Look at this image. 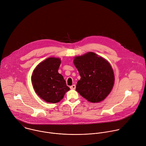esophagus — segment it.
I'll return each mask as SVG.
<instances>
[{
	"mask_svg": "<svg viewBox=\"0 0 146 146\" xmlns=\"http://www.w3.org/2000/svg\"><path fill=\"white\" fill-rule=\"evenodd\" d=\"M70 88L72 90H74V89H76V86L75 85H72V86L70 87Z\"/></svg>",
	"mask_w": 146,
	"mask_h": 146,
	"instance_id": "esophagus-1",
	"label": "esophagus"
}]
</instances>
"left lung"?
I'll return each instance as SVG.
<instances>
[{
    "mask_svg": "<svg viewBox=\"0 0 146 146\" xmlns=\"http://www.w3.org/2000/svg\"><path fill=\"white\" fill-rule=\"evenodd\" d=\"M73 63L81 78L76 91L88 101L98 103L110 93L114 83L113 70L109 62L92 52L76 56Z\"/></svg>",
    "mask_w": 146,
    "mask_h": 146,
    "instance_id": "left-lung-1",
    "label": "left lung"
}]
</instances>
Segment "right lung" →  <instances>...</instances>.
<instances>
[{"mask_svg": "<svg viewBox=\"0 0 146 146\" xmlns=\"http://www.w3.org/2000/svg\"><path fill=\"white\" fill-rule=\"evenodd\" d=\"M60 63L59 58H48L40 62L33 72V88L38 96L47 103L59 102L70 90L63 76L58 72Z\"/></svg>", "mask_w": 146, "mask_h": 146, "instance_id": "1", "label": "right lung"}]
</instances>
